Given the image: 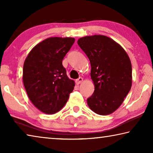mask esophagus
Segmentation results:
<instances>
[{
  "label": "esophagus",
  "mask_w": 153,
  "mask_h": 153,
  "mask_svg": "<svg viewBox=\"0 0 153 153\" xmlns=\"http://www.w3.org/2000/svg\"><path fill=\"white\" fill-rule=\"evenodd\" d=\"M84 81V79L82 78V77H79L78 79H77L76 80V84H77V85H79V84H81V83Z\"/></svg>",
  "instance_id": "34e87169"
}]
</instances>
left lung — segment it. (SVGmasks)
<instances>
[{"instance_id":"obj_1","label":"left lung","mask_w":153,"mask_h":153,"mask_svg":"<svg viewBox=\"0 0 153 153\" xmlns=\"http://www.w3.org/2000/svg\"><path fill=\"white\" fill-rule=\"evenodd\" d=\"M77 44L91 65L94 92L87 99L90 109L107 115L120 107L132 84L130 59L122 46L103 35L84 36Z\"/></svg>"}]
</instances>
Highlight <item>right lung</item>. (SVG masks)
Masks as SVG:
<instances>
[{
  "label": "right lung",
  "instance_id": "1",
  "mask_svg": "<svg viewBox=\"0 0 153 153\" xmlns=\"http://www.w3.org/2000/svg\"><path fill=\"white\" fill-rule=\"evenodd\" d=\"M75 38L51 37L28 53L23 68V82L31 102L42 113L52 115L66 104L75 82L67 76L62 61Z\"/></svg>",
  "mask_w": 153,
  "mask_h": 153
}]
</instances>
